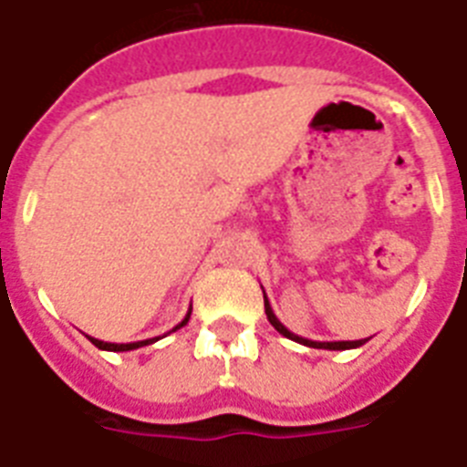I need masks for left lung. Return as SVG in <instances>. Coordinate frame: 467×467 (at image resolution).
<instances>
[{
    "label": "left lung",
    "mask_w": 467,
    "mask_h": 467,
    "mask_svg": "<svg viewBox=\"0 0 467 467\" xmlns=\"http://www.w3.org/2000/svg\"><path fill=\"white\" fill-rule=\"evenodd\" d=\"M264 310H266V317H269V322L274 325V329H276L278 334H284V337H288V339L298 341V344H303V347H312V348H329V351H344V348H356L361 347V344H366L368 339H356V341H312V339H306V337H298V334H293L291 329L285 325H281V319L274 315V307H271L269 298H266V293H264Z\"/></svg>",
    "instance_id": "8db88e82"
}]
</instances>
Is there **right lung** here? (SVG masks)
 I'll use <instances>...</instances> for the list:
<instances>
[{"instance_id": "right-lung-1", "label": "right lung", "mask_w": 467, "mask_h": 467, "mask_svg": "<svg viewBox=\"0 0 467 467\" xmlns=\"http://www.w3.org/2000/svg\"><path fill=\"white\" fill-rule=\"evenodd\" d=\"M191 317V310L186 312V317L179 322V325L174 327V329H179V327H183L186 322H189ZM171 329V332H174ZM89 341L94 344V347L104 348V351H133V348H140V347H148V344H155V341H160V337H155V339H142V341H130V344H111V341H101V339H94V337H89Z\"/></svg>"}]
</instances>
